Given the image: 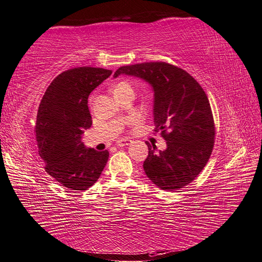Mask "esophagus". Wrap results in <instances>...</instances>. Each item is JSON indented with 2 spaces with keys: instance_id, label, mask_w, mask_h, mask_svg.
Returning <instances> with one entry per match:
<instances>
[{
  "instance_id": "34e87169",
  "label": "esophagus",
  "mask_w": 262,
  "mask_h": 262,
  "mask_svg": "<svg viewBox=\"0 0 262 262\" xmlns=\"http://www.w3.org/2000/svg\"><path fill=\"white\" fill-rule=\"evenodd\" d=\"M130 143H132V141L129 140V138H121V140L117 142V145L118 146H126V145H129Z\"/></svg>"
}]
</instances>
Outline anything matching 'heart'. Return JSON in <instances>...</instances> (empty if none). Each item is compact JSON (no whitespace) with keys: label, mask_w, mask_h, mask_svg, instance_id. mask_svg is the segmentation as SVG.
Returning a JSON list of instances; mask_svg holds the SVG:
<instances>
[{"label":"heart","mask_w":262,"mask_h":262,"mask_svg":"<svg viewBox=\"0 0 262 262\" xmlns=\"http://www.w3.org/2000/svg\"><path fill=\"white\" fill-rule=\"evenodd\" d=\"M127 90H133L132 89V85L128 83V81H119L116 86H115V90H114V93L115 95L120 93L122 91H127Z\"/></svg>","instance_id":"obj_1"}]
</instances>
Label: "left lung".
Wrapping results in <instances>:
<instances>
[{"mask_svg": "<svg viewBox=\"0 0 262 262\" xmlns=\"http://www.w3.org/2000/svg\"><path fill=\"white\" fill-rule=\"evenodd\" d=\"M119 75L145 80L155 92L156 132H161L167 148L157 151L146 143V176L166 191L188 185L206 167L213 148L214 122L206 92L185 70L166 62L124 66L114 77Z\"/></svg>", "mask_w": 262, "mask_h": 262, "instance_id": "8db88e82", "label": "left lung"}]
</instances>
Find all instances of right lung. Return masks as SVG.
Listing matches in <instances>:
<instances>
[{
    "label": "right lung",
    "mask_w": 262,
    "mask_h": 262,
    "mask_svg": "<svg viewBox=\"0 0 262 262\" xmlns=\"http://www.w3.org/2000/svg\"><path fill=\"white\" fill-rule=\"evenodd\" d=\"M111 74L93 67L66 70L50 84L38 107L35 132L45 171L75 192L93 185L109 159L107 150L87 148L81 135L92 126L89 95Z\"/></svg>",
    "instance_id": "obj_1"
}]
</instances>
